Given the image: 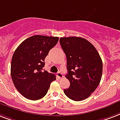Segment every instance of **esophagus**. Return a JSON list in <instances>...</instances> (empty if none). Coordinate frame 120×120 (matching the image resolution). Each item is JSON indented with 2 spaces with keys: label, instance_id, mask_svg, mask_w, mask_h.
<instances>
[{
  "label": "esophagus",
  "instance_id": "obj_1",
  "mask_svg": "<svg viewBox=\"0 0 120 120\" xmlns=\"http://www.w3.org/2000/svg\"><path fill=\"white\" fill-rule=\"evenodd\" d=\"M56 76H57V77H58L59 79H62L64 77V75H63L62 73L60 72V71H58V72H57V74H56Z\"/></svg>",
  "mask_w": 120,
  "mask_h": 120
}]
</instances>
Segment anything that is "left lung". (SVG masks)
I'll return each mask as SVG.
<instances>
[{"mask_svg": "<svg viewBox=\"0 0 120 120\" xmlns=\"http://www.w3.org/2000/svg\"><path fill=\"white\" fill-rule=\"evenodd\" d=\"M60 43L67 56L66 78L70 87L64 89L68 98L76 101L86 99L99 84L103 62L94 46L80 37H64Z\"/></svg>", "mask_w": 120, "mask_h": 120, "instance_id": "left-lung-1", "label": "left lung"}]
</instances>
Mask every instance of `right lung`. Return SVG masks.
<instances>
[{
	"label": "right lung",
	"mask_w": 120,
	"mask_h": 120,
	"mask_svg": "<svg viewBox=\"0 0 120 120\" xmlns=\"http://www.w3.org/2000/svg\"><path fill=\"white\" fill-rule=\"evenodd\" d=\"M58 37L34 35L27 38L16 48L12 58L11 74L14 86L30 100L43 98L50 84L56 80L53 74L43 70L45 59L58 43Z\"/></svg>",
	"instance_id": "add662e5"
}]
</instances>
